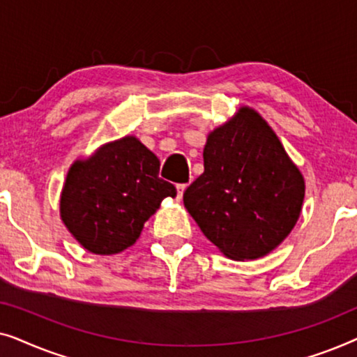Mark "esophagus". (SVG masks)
<instances>
[{
    "instance_id": "34e87169",
    "label": "esophagus",
    "mask_w": 357,
    "mask_h": 357,
    "mask_svg": "<svg viewBox=\"0 0 357 357\" xmlns=\"http://www.w3.org/2000/svg\"><path fill=\"white\" fill-rule=\"evenodd\" d=\"M185 190H187V183H178L177 185V197H178V199L183 197Z\"/></svg>"
}]
</instances>
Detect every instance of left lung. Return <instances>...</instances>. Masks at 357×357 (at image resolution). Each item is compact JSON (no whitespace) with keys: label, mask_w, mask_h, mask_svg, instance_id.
Segmentation results:
<instances>
[{"label":"left lung","mask_w":357,"mask_h":357,"mask_svg":"<svg viewBox=\"0 0 357 357\" xmlns=\"http://www.w3.org/2000/svg\"><path fill=\"white\" fill-rule=\"evenodd\" d=\"M203 159L183 193L202 232L232 260L275 250L299 219L305 183L271 126L242 107L208 135Z\"/></svg>","instance_id":"1"}]
</instances>
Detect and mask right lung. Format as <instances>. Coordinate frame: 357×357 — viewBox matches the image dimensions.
<instances>
[{
	"instance_id": "add662e5",
	"label": "right lung",
	"mask_w": 357,
	"mask_h": 357,
	"mask_svg": "<svg viewBox=\"0 0 357 357\" xmlns=\"http://www.w3.org/2000/svg\"><path fill=\"white\" fill-rule=\"evenodd\" d=\"M159 167L155 154L135 136L76 160L60 199L68 231L97 255H114L133 245L162 199L177 195L172 183L159 178Z\"/></svg>"
}]
</instances>
